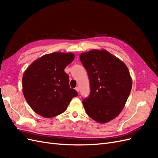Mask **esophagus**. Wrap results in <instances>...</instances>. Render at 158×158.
<instances>
[{"label":"esophagus","instance_id":"1","mask_svg":"<svg viewBox=\"0 0 158 158\" xmlns=\"http://www.w3.org/2000/svg\"><path fill=\"white\" fill-rule=\"evenodd\" d=\"M75 89L78 92H79V91H80V89H79V87H76V88H75Z\"/></svg>","mask_w":158,"mask_h":158}]
</instances>
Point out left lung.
Returning a JSON list of instances; mask_svg holds the SVG:
<instances>
[{
  "label": "left lung",
  "mask_w": 158,
  "mask_h": 158,
  "mask_svg": "<svg viewBox=\"0 0 158 158\" xmlns=\"http://www.w3.org/2000/svg\"><path fill=\"white\" fill-rule=\"evenodd\" d=\"M90 84L83 105L88 115L99 123L117 117L127 101L132 78L126 64L106 50L93 49L80 55Z\"/></svg>",
  "instance_id": "left-lung-1"
}]
</instances>
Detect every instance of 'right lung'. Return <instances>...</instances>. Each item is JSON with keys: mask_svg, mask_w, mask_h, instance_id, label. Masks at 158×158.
<instances>
[{"mask_svg": "<svg viewBox=\"0 0 158 158\" xmlns=\"http://www.w3.org/2000/svg\"><path fill=\"white\" fill-rule=\"evenodd\" d=\"M71 52H55L37 59L22 77V90L31 108L40 115L51 118L63 113L78 95L70 88L64 69L74 59Z\"/></svg>", "mask_w": 158, "mask_h": 158, "instance_id": "add662e5", "label": "right lung"}]
</instances>
